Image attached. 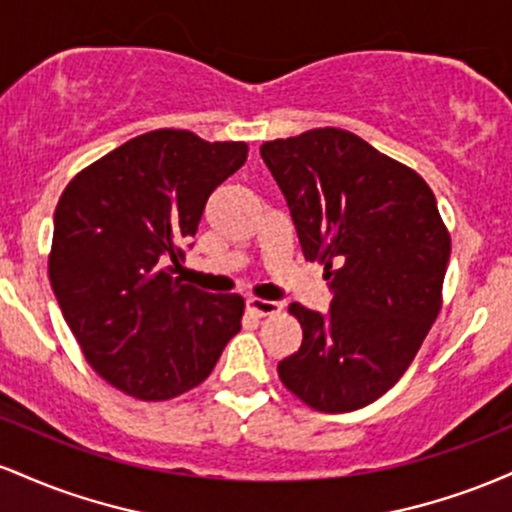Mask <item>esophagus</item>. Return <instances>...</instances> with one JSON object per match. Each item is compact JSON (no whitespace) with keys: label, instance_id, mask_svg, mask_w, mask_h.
I'll list each match as a JSON object with an SVG mask.
<instances>
[{"label":"esophagus","instance_id":"esophagus-1","mask_svg":"<svg viewBox=\"0 0 512 512\" xmlns=\"http://www.w3.org/2000/svg\"><path fill=\"white\" fill-rule=\"evenodd\" d=\"M248 310L257 317H269L279 313L281 305L274 301H264V298H248Z\"/></svg>","mask_w":512,"mask_h":512}]
</instances>
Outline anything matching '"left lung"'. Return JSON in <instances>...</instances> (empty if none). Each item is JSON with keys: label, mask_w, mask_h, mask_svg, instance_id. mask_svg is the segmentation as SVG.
I'll use <instances>...</instances> for the list:
<instances>
[{"label": "left lung", "mask_w": 512, "mask_h": 512, "mask_svg": "<svg viewBox=\"0 0 512 512\" xmlns=\"http://www.w3.org/2000/svg\"><path fill=\"white\" fill-rule=\"evenodd\" d=\"M260 154L279 182L305 260L332 281L330 313L291 303L303 342L279 378L310 409L375 402L411 366L443 305L450 233L431 187L354 132L308 129Z\"/></svg>", "instance_id": "8db88e82"}]
</instances>
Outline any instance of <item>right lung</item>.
Segmentation results:
<instances>
[{
  "instance_id": "obj_1",
  "label": "right lung",
  "mask_w": 512,
  "mask_h": 512,
  "mask_svg": "<svg viewBox=\"0 0 512 512\" xmlns=\"http://www.w3.org/2000/svg\"><path fill=\"white\" fill-rule=\"evenodd\" d=\"M245 158V142L154 129L64 187L48 257L52 291L88 366L129 397L163 402L204 383L240 332L238 293L214 296L173 274L209 195Z\"/></svg>"
}]
</instances>
